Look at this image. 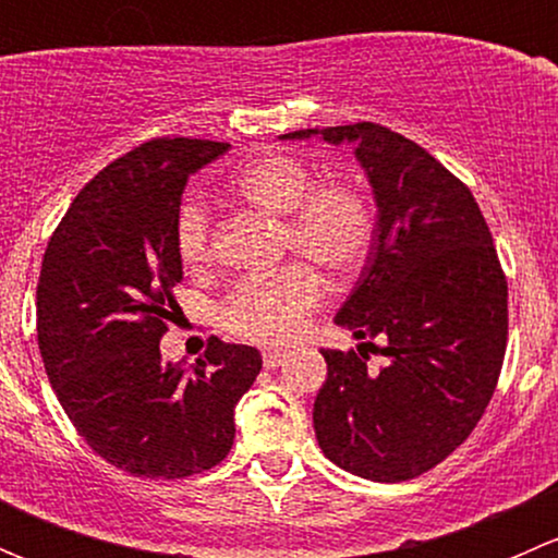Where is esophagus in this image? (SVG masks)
I'll list each match as a JSON object with an SVG mask.
<instances>
[{
	"label": "esophagus",
	"mask_w": 558,
	"mask_h": 558,
	"mask_svg": "<svg viewBox=\"0 0 558 558\" xmlns=\"http://www.w3.org/2000/svg\"><path fill=\"white\" fill-rule=\"evenodd\" d=\"M262 359H264V367L275 369V367H280V364H283L286 353H280V351H264Z\"/></svg>",
	"instance_id": "34e87169"
}]
</instances>
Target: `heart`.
Listing matches in <instances>:
<instances>
[{
    "label": "heart",
    "instance_id": "obj_1",
    "mask_svg": "<svg viewBox=\"0 0 558 558\" xmlns=\"http://www.w3.org/2000/svg\"><path fill=\"white\" fill-rule=\"evenodd\" d=\"M232 194L269 216H283L280 245L313 260L335 278L356 272L375 243V207L362 185L324 180L302 159L269 154L234 174ZM174 245L191 267L210 258V216L196 199L174 221ZM324 300V280L306 262H291L264 278H247L221 302V324L256 345H286L305 329Z\"/></svg>",
    "mask_w": 558,
    "mask_h": 558
}]
</instances>
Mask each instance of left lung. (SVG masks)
Segmentation results:
<instances>
[{"instance_id":"1","label":"left lung","mask_w":558,"mask_h":558,"mask_svg":"<svg viewBox=\"0 0 558 558\" xmlns=\"http://www.w3.org/2000/svg\"><path fill=\"white\" fill-rule=\"evenodd\" d=\"M351 143L378 202L364 272L337 324L356 351H320L313 404L326 459L378 483L418 477L470 437L508 348V280L472 191L429 150L380 123L300 129ZM381 342L374 345V340ZM387 356L375 371L368 351Z\"/></svg>"}]
</instances>
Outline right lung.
Segmentation results:
<instances>
[{"instance_id": "add662e5", "label": "right lung", "mask_w": 558, "mask_h": 558, "mask_svg": "<svg viewBox=\"0 0 558 558\" xmlns=\"http://www.w3.org/2000/svg\"><path fill=\"white\" fill-rule=\"evenodd\" d=\"M227 150L213 140H148L83 185L45 247V373L77 435L134 477L174 481L221 464L234 442V404L262 369L256 348L218 337L191 369L159 353L183 278L180 196Z\"/></svg>"}]
</instances>
